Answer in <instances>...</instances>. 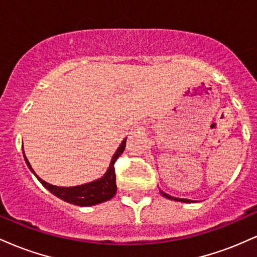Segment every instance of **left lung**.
<instances>
[{
	"instance_id": "1",
	"label": "left lung",
	"mask_w": 257,
	"mask_h": 257,
	"mask_svg": "<svg viewBox=\"0 0 257 257\" xmlns=\"http://www.w3.org/2000/svg\"><path fill=\"white\" fill-rule=\"evenodd\" d=\"M161 192V194L163 197H166V198L168 199H172V200H176V202H182V203H193L194 200H191V199H185V198H176V197H173V196H169V194L163 192V191H159Z\"/></svg>"
}]
</instances>
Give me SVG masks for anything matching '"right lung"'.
Instances as JSON below:
<instances>
[{"label": "right lung", "mask_w": 257, "mask_h": 257, "mask_svg": "<svg viewBox=\"0 0 257 257\" xmlns=\"http://www.w3.org/2000/svg\"><path fill=\"white\" fill-rule=\"evenodd\" d=\"M125 141L126 138L122 141L117 151L114 152V155L112 156L111 163L108 166V169L106 170V173L101 178L98 180H94V181L88 182V184L78 185V186H72V187H61V186H55L52 184H48L44 180H42L40 176L32 169L30 162L26 158L24 150V159L28 164L29 169L35 174L38 181L42 184L49 192L57 196L58 198L65 200V202L70 203V204H75L78 206H91L96 205L99 203L106 202V200H110L112 197L114 196L117 192V186H116V174H114V162L117 161V158L122 155L123 151L125 149Z\"/></svg>", "instance_id": "add662e5"}]
</instances>
